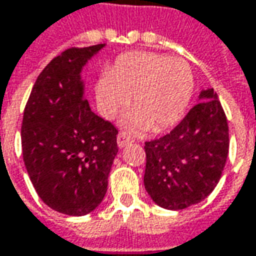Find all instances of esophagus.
I'll return each instance as SVG.
<instances>
[{"instance_id": "esophagus-1", "label": "esophagus", "mask_w": 256, "mask_h": 256, "mask_svg": "<svg viewBox=\"0 0 256 256\" xmlns=\"http://www.w3.org/2000/svg\"><path fill=\"white\" fill-rule=\"evenodd\" d=\"M131 142L132 140L126 135V134H118V136H116V144H118L120 148H124L128 144H131Z\"/></svg>"}]
</instances>
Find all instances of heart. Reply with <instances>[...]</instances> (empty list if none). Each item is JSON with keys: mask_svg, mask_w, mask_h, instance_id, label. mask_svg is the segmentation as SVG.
<instances>
[{"mask_svg": "<svg viewBox=\"0 0 256 256\" xmlns=\"http://www.w3.org/2000/svg\"><path fill=\"white\" fill-rule=\"evenodd\" d=\"M194 88L188 64L182 59L152 52L120 56L111 70H104L96 84V101L106 118H112L131 102L122 116L132 132L152 128L160 132L179 122Z\"/></svg>", "mask_w": 256, "mask_h": 256, "instance_id": "b5f03b06", "label": "heart"}]
</instances>
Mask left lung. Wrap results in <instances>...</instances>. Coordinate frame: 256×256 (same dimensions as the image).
<instances>
[{"instance_id": "1", "label": "left lung", "mask_w": 256, "mask_h": 256, "mask_svg": "<svg viewBox=\"0 0 256 256\" xmlns=\"http://www.w3.org/2000/svg\"><path fill=\"white\" fill-rule=\"evenodd\" d=\"M228 146L227 118L218 96L212 87L204 88L178 126L145 142L144 183L150 198L168 210L203 202L220 180Z\"/></svg>"}]
</instances>
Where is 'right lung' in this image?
Returning a JSON list of instances; mask_svg holds the SVG:
<instances>
[{"mask_svg":"<svg viewBox=\"0 0 256 256\" xmlns=\"http://www.w3.org/2000/svg\"><path fill=\"white\" fill-rule=\"evenodd\" d=\"M106 44L72 48L42 70L25 107L22 155L38 196L54 212L86 216L107 193L116 128L94 114L82 72Z\"/></svg>","mask_w":256,"mask_h":256,"instance_id":"1","label":"right lung"}]
</instances>
